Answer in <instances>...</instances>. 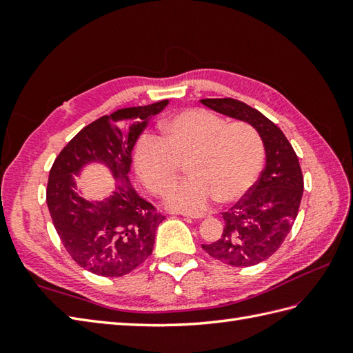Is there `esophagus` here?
I'll return each instance as SVG.
<instances>
[{
    "instance_id": "obj_1",
    "label": "esophagus",
    "mask_w": 353,
    "mask_h": 353,
    "mask_svg": "<svg viewBox=\"0 0 353 353\" xmlns=\"http://www.w3.org/2000/svg\"><path fill=\"white\" fill-rule=\"evenodd\" d=\"M183 216H186V219H196V220H201V219H206L208 214H181Z\"/></svg>"
}]
</instances>
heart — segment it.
<instances>
[{
	"instance_id": "1",
	"label": "heart",
	"mask_w": 353,
	"mask_h": 353,
	"mask_svg": "<svg viewBox=\"0 0 353 353\" xmlns=\"http://www.w3.org/2000/svg\"><path fill=\"white\" fill-rule=\"evenodd\" d=\"M161 138L144 133L133 150L134 168L156 196L170 190L186 165L190 179L165 203L174 211H203L215 199L234 203L252 190L264 165V145L247 123H228L205 109H188L161 124Z\"/></svg>"
}]
</instances>
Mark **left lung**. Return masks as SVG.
<instances>
[{
    "instance_id": "8db88e82",
    "label": "left lung",
    "mask_w": 353,
    "mask_h": 353,
    "mask_svg": "<svg viewBox=\"0 0 353 353\" xmlns=\"http://www.w3.org/2000/svg\"><path fill=\"white\" fill-rule=\"evenodd\" d=\"M206 108L249 123L264 142L265 168L252 190L223 212L224 230L219 241L203 250L232 267H250L279 249L294 223L303 194L297 154L283 132L259 110L234 99L200 100Z\"/></svg>"
}]
</instances>
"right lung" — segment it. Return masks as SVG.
I'll use <instances>...</instances> for the list:
<instances>
[{"label": "right lung", "mask_w": 353, "mask_h": 353, "mask_svg": "<svg viewBox=\"0 0 353 353\" xmlns=\"http://www.w3.org/2000/svg\"><path fill=\"white\" fill-rule=\"evenodd\" d=\"M119 109L83 127L65 145L50 170L47 205L66 252L88 272L119 277L133 272L153 252L156 229L165 216L138 196L129 181L132 150L150 117L167 106ZM103 163L112 172L116 191L89 202L77 192L74 175L86 164Z\"/></svg>", "instance_id": "1"}]
</instances>
